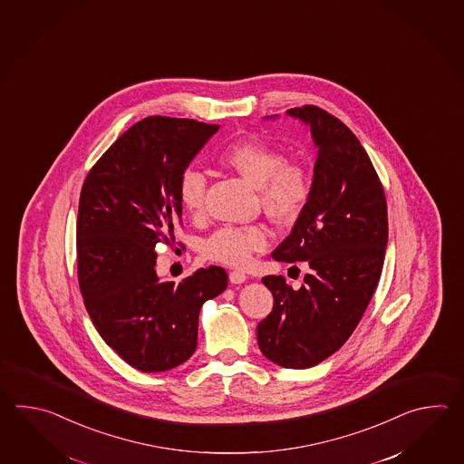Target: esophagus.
<instances>
[{
	"instance_id": "obj_1",
	"label": "esophagus",
	"mask_w": 464,
	"mask_h": 464,
	"mask_svg": "<svg viewBox=\"0 0 464 464\" xmlns=\"http://www.w3.org/2000/svg\"><path fill=\"white\" fill-rule=\"evenodd\" d=\"M228 280H230L232 284L238 285V284H244V282H246V276L242 270H232V272L228 274Z\"/></svg>"
}]
</instances>
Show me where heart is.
I'll return each mask as SVG.
<instances>
[{"instance_id":"obj_1","label":"heart","mask_w":464,"mask_h":464,"mask_svg":"<svg viewBox=\"0 0 464 464\" xmlns=\"http://www.w3.org/2000/svg\"><path fill=\"white\" fill-rule=\"evenodd\" d=\"M218 162L236 170L258 188L260 202L276 222L295 220L305 208L312 194V179L302 164L286 160L285 152L264 140H237L222 149ZM208 179L198 169L188 168L180 174L179 202L188 216L198 218L204 210ZM268 230L262 226L222 227L204 240V256L220 264L244 266L256 252L268 246Z\"/></svg>"}]
</instances>
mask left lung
I'll return each mask as SVG.
<instances>
[{"label":"left lung","instance_id":"8db88e82","mask_svg":"<svg viewBox=\"0 0 464 464\" xmlns=\"http://www.w3.org/2000/svg\"><path fill=\"white\" fill-rule=\"evenodd\" d=\"M310 128L316 160L312 194L272 256L306 262L298 290L266 276L274 310L256 325L260 352L284 368H310L353 334L380 282L388 244L383 186L355 134L316 106L286 111Z\"/></svg>","mask_w":464,"mask_h":464}]
</instances>
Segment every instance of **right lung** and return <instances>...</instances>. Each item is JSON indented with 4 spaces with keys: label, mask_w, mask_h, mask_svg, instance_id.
Listing matches in <instances>:
<instances>
[{
    "label": "right lung",
    "mask_w": 464,
    "mask_h": 464,
    "mask_svg": "<svg viewBox=\"0 0 464 464\" xmlns=\"http://www.w3.org/2000/svg\"><path fill=\"white\" fill-rule=\"evenodd\" d=\"M218 124L149 116L89 170L79 198V288L99 335L144 373L182 365L198 348V312L227 288L222 266L182 282L156 274L154 248L176 246L178 184Z\"/></svg>",
    "instance_id": "add662e5"
}]
</instances>
